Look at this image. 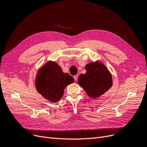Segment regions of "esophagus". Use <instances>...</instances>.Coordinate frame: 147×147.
<instances>
[{"label": "esophagus", "mask_w": 147, "mask_h": 147, "mask_svg": "<svg viewBox=\"0 0 147 147\" xmlns=\"http://www.w3.org/2000/svg\"><path fill=\"white\" fill-rule=\"evenodd\" d=\"M73 77H74V80H75V81H77V79H78V75H76V76H74Z\"/></svg>", "instance_id": "esophagus-1"}]
</instances>
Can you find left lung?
Masks as SVG:
<instances>
[{"label": "left lung", "instance_id": "obj_1", "mask_svg": "<svg viewBox=\"0 0 147 147\" xmlns=\"http://www.w3.org/2000/svg\"><path fill=\"white\" fill-rule=\"evenodd\" d=\"M86 69V74L79 76L78 83L91 98L99 97L112 86V75L100 62L90 63Z\"/></svg>", "mask_w": 147, "mask_h": 147}]
</instances>
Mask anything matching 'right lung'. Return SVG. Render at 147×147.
<instances>
[{"mask_svg":"<svg viewBox=\"0 0 147 147\" xmlns=\"http://www.w3.org/2000/svg\"><path fill=\"white\" fill-rule=\"evenodd\" d=\"M74 80L68 73H64L60 66L55 62L48 61L38 71L35 79L37 91L51 102L59 101L65 88Z\"/></svg>","mask_w":147,"mask_h":147,"instance_id":"add662e5","label":"right lung"}]
</instances>
